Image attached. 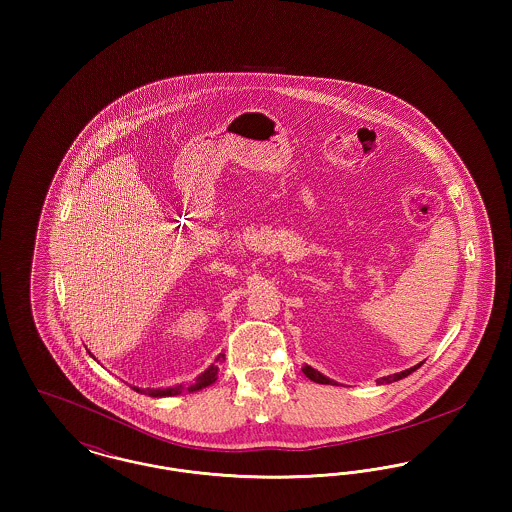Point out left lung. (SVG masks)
I'll list each match as a JSON object with an SVG mask.
<instances>
[{
	"instance_id": "left-lung-1",
	"label": "left lung",
	"mask_w": 512,
	"mask_h": 512,
	"mask_svg": "<svg viewBox=\"0 0 512 512\" xmlns=\"http://www.w3.org/2000/svg\"><path fill=\"white\" fill-rule=\"evenodd\" d=\"M422 363H418V365L411 366V368H407V370H403V372H397V374H391V376H384V378H380L378 380V384H391V382H397V380H401V378H407L411 372H414L416 368H420ZM303 372H305V376L309 378V380H313V382H317V384H332V386H336L338 382H334V380H330L328 376H324V374H320L317 368H313V366H305L303 368Z\"/></svg>"
}]
</instances>
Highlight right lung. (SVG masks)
Wrapping results in <instances>:
<instances>
[{
    "label": "right lung",
    "instance_id": "obj_1",
    "mask_svg": "<svg viewBox=\"0 0 512 512\" xmlns=\"http://www.w3.org/2000/svg\"><path fill=\"white\" fill-rule=\"evenodd\" d=\"M88 353H90V351H88ZM90 355H92V353H90ZM92 357H94V355H92ZM94 359H96V357H94ZM220 363H224V353H220L219 357L215 359V363L209 366L205 372H201V374L195 378L194 382H190V384H180V386H171V388H157V390H151V388L140 390V388L134 386V390L140 391V393H144V395H149V397H174V395H180V393H184V391L194 393V391L203 390V388H207V386H211V384L217 382Z\"/></svg>",
    "mask_w": 512,
    "mask_h": 512
}]
</instances>
